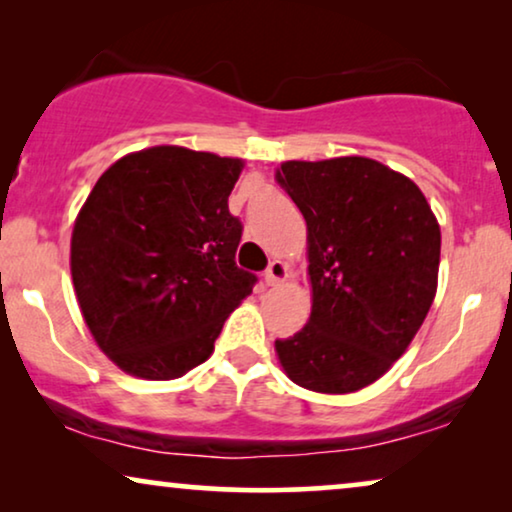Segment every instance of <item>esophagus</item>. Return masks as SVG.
Here are the masks:
<instances>
[{"instance_id":"1","label":"esophagus","mask_w":512,"mask_h":512,"mask_svg":"<svg viewBox=\"0 0 512 512\" xmlns=\"http://www.w3.org/2000/svg\"><path fill=\"white\" fill-rule=\"evenodd\" d=\"M286 277H289V265H286L284 261H272L268 265V270H265V275H263L265 284H268V286L282 284Z\"/></svg>"}]
</instances>
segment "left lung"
Returning a JSON list of instances; mask_svg holds the SVG:
<instances>
[{
  "label": "left lung",
  "instance_id": "1",
  "mask_svg": "<svg viewBox=\"0 0 512 512\" xmlns=\"http://www.w3.org/2000/svg\"><path fill=\"white\" fill-rule=\"evenodd\" d=\"M277 184L307 223L312 314L275 340L284 373L352 394L387 373L424 324L438 286L440 226L415 181L361 156L289 160Z\"/></svg>",
  "mask_w": 512,
  "mask_h": 512
}]
</instances>
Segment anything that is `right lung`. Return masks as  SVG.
<instances>
[{
  "label": "right lung",
  "mask_w": 512,
  "mask_h": 512,
  "mask_svg": "<svg viewBox=\"0 0 512 512\" xmlns=\"http://www.w3.org/2000/svg\"><path fill=\"white\" fill-rule=\"evenodd\" d=\"M240 158L153 146L97 179L72 233L76 300L97 347L125 373L174 380L209 359L256 275L237 268L228 212Z\"/></svg>",
  "instance_id": "obj_1"
}]
</instances>
